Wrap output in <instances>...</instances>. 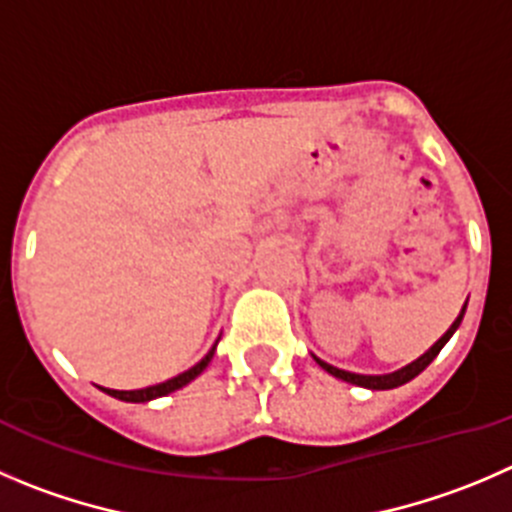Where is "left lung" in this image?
Here are the masks:
<instances>
[{
    "mask_svg": "<svg viewBox=\"0 0 512 512\" xmlns=\"http://www.w3.org/2000/svg\"><path fill=\"white\" fill-rule=\"evenodd\" d=\"M465 309H467V304L462 306L460 316H457V319L452 321V326H450V329H447L445 334H442V339H437L435 347H430L425 354H422L420 359H415V362H412V364H407V367L397 369V372H392V374H377V377H374V374H354V372H344V369L332 367V364L321 362V359H316V357H314V359H316V364H319L321 369H326V372L334 374V377L344 379V382L357 384V387H367V389H394V387H399V384H405V382H410V379H415L417 374H420L425 367H430L432 359H435L437 354H440V349L445 347L447 342H450V337H452V334H455L457 326H460L462 316H465Z\"/></svg>",
    "mask_w": 512,
    "mask_h": 512,
    "instance_id": "obj_1",
    "label": "left lung"
}]
</instances>
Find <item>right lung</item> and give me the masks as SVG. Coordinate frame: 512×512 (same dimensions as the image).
Listing matches in <instances>:
<instances>
[{
    "label": "right lung",
    "mask_w": 512,
    "mask_h": 512,
    "mask_svg": "<svg viewBox=\"0 0 512 512\" xmlns=\"http://www.w3.org/2000/svg\"><path fill=\"white\" fill-rule=\"evenodd\" d=\"M213 352H216V347H213L211 352H208L206 357L196 364V367H191L188 372L178 374V377L168 379V382L153 384V387H145V389H133V392H123V389H105V392L113 394V397H118V399H123V402H150V399H155V397H165V394L175 392V389H180V387H186L191 379H196L198 374L208 367V362L213 359Z\"/></svg>",
    "instance_id": "obj_1"
}]
</instances>
